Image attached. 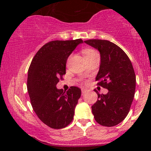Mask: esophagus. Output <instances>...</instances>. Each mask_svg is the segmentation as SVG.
Returning a JSON list of instances; mask_svg holds the SVG:
<instances>
[{
    "instance_id": "obj_1",
    "label": "esophagus",
    "mask_w": 151,
    "mask_h": 151,
    "mask_svg": "<svg viewBox=\"0 0 151 151\" xmlns=\"http://www.w3.org/2000/svg\"><path fill=\"white\" fill-rule=\"evenodd\" d=\"M86 91H87V89H86V88H82V96H84V94L85 93Z\"/></svg>"
}]
</instances>
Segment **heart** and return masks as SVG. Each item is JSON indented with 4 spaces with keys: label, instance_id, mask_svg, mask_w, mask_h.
<instances>
[{
    "label": "heart",
    "instance_id": "obj_1",
    "mask_svg": "<svg viewBox=\"0 0 151 151\" xmlns=\"http://www.w3.org/2000/svg\"><path fill=\"white\" fill-rule=\"evenodd\" d=\"M83 54H84V58H85V59H86V58H88L93 56L95 55L98 54V53L97 52V51H96L93 49L87 48V49H84Z\"/></svg>",
    "mask_w": 151,
    "mask_h": 151
}]
</instances>
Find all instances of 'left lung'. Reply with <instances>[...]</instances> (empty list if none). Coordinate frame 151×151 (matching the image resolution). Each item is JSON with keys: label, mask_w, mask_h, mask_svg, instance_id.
Here are the masks:
<instances>
[{"label": "left lung", "mask_w": 151, "mask_h": 151, "mask_svg": "<svg viewBox=\"0 0 151 151\" xmlns=\"http://www.w3.org/2000/svg\"><path fill=\"white\" fill-rule=\"evenodd\" d=\"M84 42L100 51V66L96 78L98 85L109 90L98 94L91 106L96 121L104 127H113L127 116L135 91L136 77L129 58L120 47L106 40L91 39Z\"/></svg>", "instance_id": "8db88e82"}]
</instances>
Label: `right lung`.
<instances>
[{"label": "right lung", "instance_id": "add662e5", "mask_svg": "<svg viewBox=\"0 0 151 151\" xmlns=\"http://www.w3.org/2000/svg\"><path fill=\"white\" fill-rule=\"evenodd\" d=\"M82 39L53 40L43 45L28 70L27 91L32 108L38 118L55 129L67 127L73 119L81 90L71 86L67 92L56 84L66 73L68 57Z\"/></svg>", "mask_w": 151, "mask_h": 151}]
</instances>
